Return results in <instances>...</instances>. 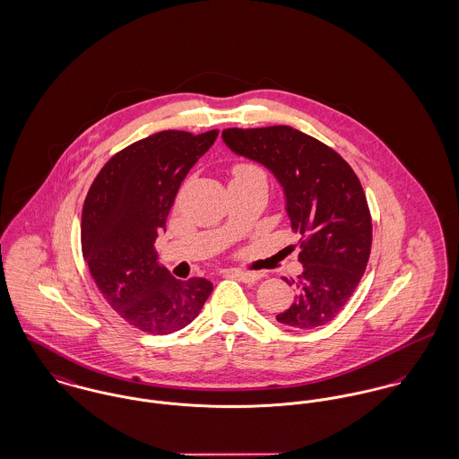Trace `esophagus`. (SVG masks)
Listing matches in <instances>:
<instances>
[{
	"label": "esophagus",
	"instance_id": "obj_1",
	"mask_svg": "<svg viewBox=\"0 0 459 459\" xmlns=\"http://www.w3.org/2000/svg\"><path fill=\"white\" fill-rule=\"evenodd\" d=\"M232 274H234L238 280H241L243 282H247V284L262 280V274H260V273H253V271H234Z\"/></svg>",
	"mask_w": 459,
	"mask_h": 459
}]
</instances>
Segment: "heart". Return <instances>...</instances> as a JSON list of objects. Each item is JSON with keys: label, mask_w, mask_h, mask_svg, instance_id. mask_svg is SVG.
Returning <instances> with one entry per match:
<instances>
[{"label": "heart", "mask_w": 459, "mask_h": 459, "mask_svg": "<svg viewBox=\"0 0 459 459\" xmlns=\"http://www.w3.org/2000/svg\"><path fill=\"white\" fill-rule=\"evenodd\" d=\"M249 178H265L264 171L255 164H238L232 168V179H249Z\"/></svg>", "instance_id": "1"}]
</instances>
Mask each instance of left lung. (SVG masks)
Listing matches in <instances>:
<instances>
[{
  "mask_svg": "<svg viewBox=\"0 0 459 459\" xmlns=\"http://www.w3.org/2000/svg\"><path fill=\"white\" fill-rule=\"evenodd\" d=\"M225 144L265 166L281 183L302 274L286 280L293 304L276 319L309 330L341 313L361 280L372 247V218L351 166L330 146L290 126L225 129Z\"/></svg>",
  "mask_w": 459,
  "mask_h": 459,
  "instance_id": "1",
  "label": "left lung"
}]
</instances>
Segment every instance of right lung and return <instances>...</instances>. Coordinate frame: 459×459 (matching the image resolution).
I'll list each match as a JSON object with an SVG mask.
<instances>
[{
	"label": "right lung",
	"mask_w": 459,
	"mask_h": 459,
	"mask_svg": "<svg viewBox=\"0 0 459 459\" xmlns=\"http://www.w3.org/2000/svg\"><path fill=\"white\" fill-rule=\"evenodd\" d=\"M218 136L160 131L115 153L82 212V253L106 302L134 328L166 335L192 323L212 295L204 278L177 280L159 265L155 239L192 166Z\"/></svg>",
	"instance_id": "1"
}]
</instances>
